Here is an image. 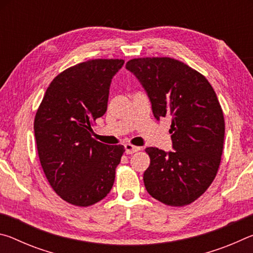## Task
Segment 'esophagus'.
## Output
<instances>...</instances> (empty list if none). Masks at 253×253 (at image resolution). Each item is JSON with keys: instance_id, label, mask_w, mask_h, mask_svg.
Here are the masks:
<instances>
[{"instance_id": "esophagus-1", "label": "esophagus", "mask_w": 253, "mask_h": 253, "mask_svg": "<svg viewBox=\"0 0 253 253\" xmlns=\"http://www.w3.org/2000/svg\"><path fill=\"white\" fill-rule=\"evenodd\" d=\"M140 149V147L138 146H135V145H131V144H126L125 145V151L127 154H134L136 152H138Z\"/></svg>"}]
</instances>
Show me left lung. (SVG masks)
Returning a JSON list of instances; mask_svg holds the SVG:
<instances>
[{
	"label": "left lung",
	"mask_w": 253,
	"mask_h": 253,
	"mask_svg": "<svg viewBox=\"0 0 253 253\" xmlns=\"http://www.w3.org/2000/svg\"><path fill=\"white\" fill-rule=\"evenodd\" d=\"M126 68L140 81L157 121L172 119L173 152L145 149L149 194L170 207L191 204L215 178L223 152L225 124L216 93L205 77L169 57L136 58Z\"/></svg>",
	"instance_id": "8db88e82"
}]
</instances>
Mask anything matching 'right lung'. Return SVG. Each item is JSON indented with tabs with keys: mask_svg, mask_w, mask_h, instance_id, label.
Returning <instances> with one entry per match:
<instances>
[{
	"mask_svg": "<svg viewBox=\"0 0 253 253\" xmlns=\"http://www.w3.org/2000/svg\"><path fill=\"white\" fill-rule=\"evenodd\" d=\"M123 59H92L60 72L51 81L34 118L38 154L45 177L60 198L89 207L109 193L123 145L93 139L104 116L113 77Z\"/></svg>",
	"mask_w": 253,
	"mask_h": 253,
	"instance_id": "right-lung-1",
	"label": "right lung"
}]
</instances>
